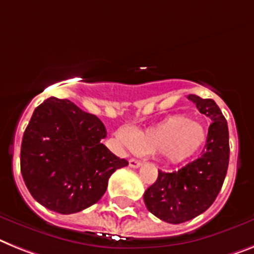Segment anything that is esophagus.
<instances>
[{"label": "esophagus", "instance_id": "34e87169", "mask_svg": "<svg viewBox=\"0 0 254 254\" xmlns=\"http://www.w3.org/2000/svg\"><path fill=\"white\" fill-rule=\"evenodd\" d=\"M140 165H142V163H140L139 160H137V159H130V160H129V167H131V168H139Z\"/></svg>", "mask_w": 254, "mask_h": 254}]
</instances>
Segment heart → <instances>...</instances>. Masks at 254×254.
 I'll use <instances>...</instances> for the list:
<instances>
[{
	"instance_id": "1",
	"label": "heart",
	"mask_w": 254,
	"mask_h": 254,
	"mask_svg": "<svg viewBox=\"0 0 254 254\" xmlns=\"http://www.w3.org/2000/svg\"><path fill=\"white\" fill-rule=\"evenodd\" d=\"M117 137L125 147L140 153H157L167 164L178 165L203 150L208 131L200 121L178 114L168 116L131 137L125 131H120Z\"/></svg>"
}]
</instances>
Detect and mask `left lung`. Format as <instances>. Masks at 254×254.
I'll list each match as a JSON object with an SVG mask.
<instances>
[{
    "mask_svg": "<svg viewBox=\"0 0 254 254\" xmlns=\"http://www.w3.org/2000/svg\"><path fill=\"white\" fill-rule=\"evenodd\" d=\"M200 114L213 121L201 156L178 172L159 170L156 182L143 195L147 209L161 221L182 223L205 212L216 200L229 168L230 146L227 121L213 99L195 94L187 97Z\"/></svg>",
    "mask_w": 254,
    "mask_h": 254,
    "instance_id": "obj_1",
    "label": "left lung"
}]
</instances>
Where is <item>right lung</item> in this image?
<instances>
[{
	"label": "right lung",
	"instance_id": "1",
	"mask_svg": "<svg viewBox=\"0 0 254 254\" xmlns=\"http://www.w3.org/2000/svg\"><path fill=\"white\" fill-rule=\"evenodd\" d=\"M107 131L95 115L68 99L51 97L40 104L25 129L20 170L36 201L71 214L101 199L108 178L127 161L101 142Z\"/></svg>",
	"mask_w": 254,
	"mask_h": 254
}]
</instances>
